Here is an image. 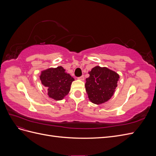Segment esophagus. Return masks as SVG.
<instances>
[{
  "mask_svg": "<svg viewBox=\"0 0 156 156\" xmlns=\"http://www.w3.org/2000/svg\"><path fill=\"white\" fill-rule=\"evenodd\" d=\"M78 79L81 80V81H83V80H84V75H82V76H81V77H79Z\"/></svg>",
  "mask_w": 156,
  "mask_h": 156,
  "instance_id": "1",
  "label": "esophagus"
}]
</instances>
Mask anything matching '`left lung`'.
<instances>
[{"label":"left lung","instance_id":"obj_1","mask_svg":"<svg viewBox=\"0 0 156 156\" xmlns=\"http://www.w3.org/2000/svg\"><path fill=\"white\" fill-rule=\"evenodd\" d=\"M85 88L89 100L97 105L107 101L114 94L119 75L107 68L96 66L89 72Z\"/></svg>","mask_w":156,"mask_h":156}]
</instances>
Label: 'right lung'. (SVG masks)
<instances>
[{
    "label": "right lung",
    "mask_w": 156,
    "mask_h": 156,
    "mask_svg": "<svg viewBox=\"0 0 156 156\" xmlns=\"http://www.w3.org/2000/svg\"><path fill=\"white\" fill-rule=\"evenodd\" d=\"M40 77L41 83L48 89V96L55 100H62L67 95L74 81L62 66L44 70L41 72Z\"/></svg>",
    "instance_id": "add662e5"
}]
</instances>
